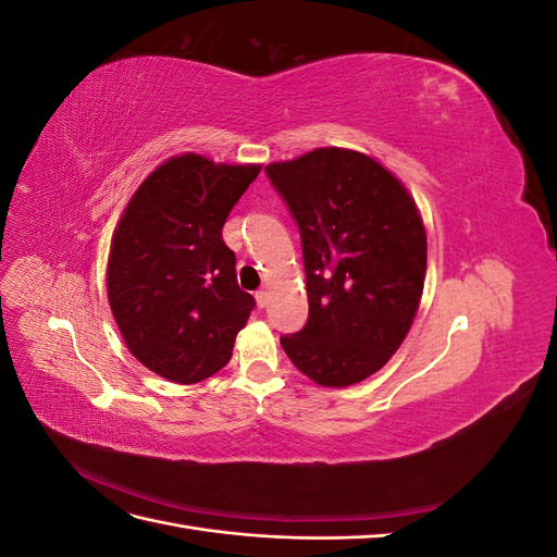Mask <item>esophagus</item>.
Wrapping results in <instances>:
<instances>
[{"instance_id": "obj_1", "label": "esophagus", "mask_w": 557, "mask_h": 557, "mask_svg": "<svg viewBox=\"0 0 557 557\" xmlns=\"http://www.w3.org/2000/svg\"><path fill=\"white\" fill-rule=\"evenodd\" d=\"M256 299H258V307L264 309L267 301H269V293H267V290H258V293H256Z\"/></svg>"}]
</instances>
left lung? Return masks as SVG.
I'll return each instance as SVG.
<instances>
[{"label": "left lung", "mask_w": 557, "mask_h": 557, "mask_svg": "<svg viewBox=\"0 0 557 557\" xmlns=\"http://www.w3.org/2000/svg\"><path fill=\"white\" fill-rule=\"evenodd\" d=\"M299 227L309 320L281 336L318 385L360 383L391 360L423 295L428 239L407 188L356 150L315 148L264 166Z\"/></svg>", "instance_id": "obj_1"}]
</instances>
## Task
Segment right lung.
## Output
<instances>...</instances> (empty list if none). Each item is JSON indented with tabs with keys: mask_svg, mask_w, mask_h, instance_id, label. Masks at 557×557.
I'll return each instance as SVG.
<instances>
[{
	"mask_svg": "<svg viewBox=\"0 0 557 557\" xmlns=\"http://www.w3.org/2000/svg\"><path fill=\"white\" fill-rule=\"evenodd\" d=\"M258 174V164L185 153L160 164L129 199L107 288L129 352L150 372L197 383L230 362L256 299L239 288L223 225Z\"/></svg>",
	"mask_w": 557,
	"mask_h": 557,
	"instance_id": "1",
	"label": "right lung"
}]
</instances>
